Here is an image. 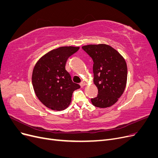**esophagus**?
<instances>
[{
  "mask_svg": "<svg viewBox=\"0 0 158 158\" xmlns=\"http://www.w3.org/2000/svg\"><path fill=\"white\" fill-rule=\"evenodd\" d=\"M80 85L81 88H83V87H84V85H85V83L84 82H81V83L80 84Z\"/></svg>",
  "mask_w": 158,
  "mask_h": 158,
  "instance_id": "esophagus-1",
  "label": "esophagus"
}]
</instances>
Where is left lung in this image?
<instances>
[{
	"instance_id": "1",
	"label": "left lung",
	"mask_w": 158,
	"mask_h": 158,
	"mask_svg": "<svg viewBox=\"0 0 158 158\" xmlns=\"http://www.w3.org/2000/svg\"><path fill=\"white\" fill-rule=\"evenodd\" d=\"M82 49L93 59L94 82L98 89V96L91 99V102L99 108L112 106L126 88L127 66L125 59L106 44L84 45Z\"/></svg>"
}]
</instances>
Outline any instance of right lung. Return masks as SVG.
<instances>
[{"label":"right lung","instance_id":"obj_1","mask_svg":"<svg viewBox=\"0 0 158 158\" xmlns=\"http://www.w3.org/2000/svg\"><path fill=\"white\" fill-rule=\"evenodd\" d=\"M79 47L65 46L51 50L38 60L32 73V85L40 101L49 109L62 111L67 108L74 90L80 85L74 83L65 69L69 57Z\"/></svg>","mask_w":158,"mask_h":158}]
</instances>
